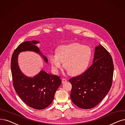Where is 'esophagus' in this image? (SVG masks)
<instances>
[{"label": "esophagus", "instance_id": "esophagus-1", "mask_svg": "<svg viewBox=\"0 0 125 125\" xmlns=\"http://www.w3.org/2000/svg\"><path fill=\"white\" fill-rule=\"evenodd\" d=\"M67 82V80L66 79H65V78H62V83H66Z\"/></svg>", "mask_w": 125, "mask_h": 125}]
</instances>
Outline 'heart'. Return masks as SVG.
<instances>
[{"label": "heart", "mask_w": 125, "mask_h": 125, "mask_svg": "<svg viewBox=\"0 0 125 125\" xmlns=\"http://www.w3.org/2000/svg\"><path fill=\"white\" fill-rule=\"evenodd\" d=\"M56 54L49 55V61L55 73L64 66L72 76L79 75L88 67L91 57L92 50L89 46L75 43L59 46Z\"/></svg>", "instance_id": "heart-1"}]
</instances>
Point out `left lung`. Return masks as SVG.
Instances as JSON below:
<instances>
[{
  "label": "left lung",
  "instance_id": "1",
  "mask_svg": "<svg viewBox=\"0 0 125 125\" xmlns=\"http://www.w3.org/2000/svg\"><path fill=\"white\" fill-rule=\"evenodd\" d=\"M113 71L111 55L99 44L95 47L93 64L82 74L69 80L72 85L73 103L83 109L95 107L109 92Z\"/></svg>",
  "mask_w": 125,
  "mask_h": 125
}]
</instances>
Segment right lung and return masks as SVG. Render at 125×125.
I'll use <instances>...</instances> for the list:
<instances>
[{
  "label": "right lung",
  "instance_id": "1",
  "mask_svg": "<svg viewBox=\"0 0 125 125\" xmlns=\"http://www.w3.org/2000/svg\"><path fill=\"white\" fill-rule=\"evenodd\" d=\"M39 43L36 41H26L18 46L12 54L11 69L13 86L18 95L29 107L42 110L52 103L55 92L62 83L60 77L43 70L33 77H28L21 72L17 60L20 52L31 51L40 54L47 63V57L36 46Z\"/></svg>",
  "mask_w": 125,
  "mask_h": 125
}]
</instances>
